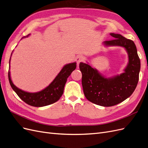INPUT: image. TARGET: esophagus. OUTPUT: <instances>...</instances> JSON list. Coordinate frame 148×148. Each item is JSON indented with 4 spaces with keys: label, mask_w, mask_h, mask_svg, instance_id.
<instances>
[{
    "label": "esophagus",
    "mask_w": 148,
    "mask_h": 148,
    "mask_svg": "<svg viewBox=\"0 0 148 148\" xmlns=\"http://www.w3.org/2000/svg\"><path fill=\"white\" fill-rule=\"evenodd\" d=\"M83 61H84V57L82 56H78L76 58V62H77L78 65H79L80 62H82Z\"/></svg>",
    "instance_id": "esophagus-1"
}]
</instances>
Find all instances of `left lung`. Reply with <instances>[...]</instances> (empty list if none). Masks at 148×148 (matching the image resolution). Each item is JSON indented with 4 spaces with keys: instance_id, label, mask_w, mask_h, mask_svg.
Here are the masks:
<instances>
[{
    "instance_id": "1",
    "label": "left lung",
    "mask_w": 148,
    "mask_h": 148,
    "mask_svg": "<svg viewBox=\"0 0 148 148\" xmlns=\"http://www.w3.org/2000/svg\"><path fill=\"white\" fill-rule=\"evenodd\" d=\"M114 39L104 42L106 46H119L126 49L129 62L125 72L112 78H106L88 64H79L82 73V86L85 97L97 105L110 107L130 96L137 86L140 71V60L132 40L119 34L110 33Z\"/></svg>"
}]
</instances>
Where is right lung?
Masks as SVG:
<instances>
[{
    "label": "right lung",
    "instance_id": "add662e5",
    "mask_svg": "<svg viewBox=\"0 0 148 148\" xmlns=\"http://www.w3.org/2000/svg\"><path fill=\"white\" fill-rule=\"evenodd\" d=\"M76 64H77L75 62L65 65L53 81L47 88L38 92L31 93L25 92L16 87L12 82L9 71L8 73V79L13 91L26 104L34 107L46 106L57 102L63 95L67 78L71 72L75 70L77 67Z\"/></svg>",
    "mask_w": 148,
    "mask_h": 148
}]
</instances>
